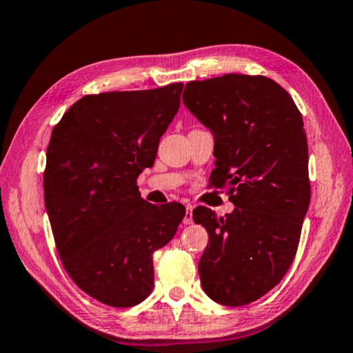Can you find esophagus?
Instances as JSON below:
<instances>
[{"instance_id": "1", "label": "esophagus", "mask_w": 353, "mask_h": 353, "mask_svg": "<svg viewBox=\"0 0 353 353\" xmlns=\"http://www.w3.org/2000/svg\"><path fill=\"white\" fill-rule=\"evenodd\" d=\"M193 223V207L187 205L185 207V218H183V224H191Z\"/></svg>"}]
</instances>
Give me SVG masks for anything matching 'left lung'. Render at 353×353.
<instances>
[{
  "label": "left lung",
  "instance_id": "1",
  "mask_svg": "<svg viewBox=\"0 0 353 353\" xmlns=\"http://www.w3.org/2000/svg\"><path fill=\"white\" fill-rule=\"evenodd\" d=\"M183 104L214 135L212 188L235 210H193L208 232L199 260L205 294L241 307L271 291L294 260L312 187L301 112L266 76L224 74L185 85Z\"/></svg>",
  "mask_w": 353,
  "mask_h": 353
}]
</instances>
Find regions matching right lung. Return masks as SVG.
<instances>
[{
	"instance_id": "add662e5",
	"label": "right lung",
	"mask_w": 353,
	"mask_h": 353,
	"mask_svg": "<svg viewBox=\"0 0 353 353\" xmlns=\"http://www.w3.org/2000/svg\"><path fill=\"white\" fill-rule=\"evenodd\" d=\"M182 88L87 94L52 129L43 191L56 249L71 280L105 305L132 307L151 294L152 254L185 216L182 204H149L137 187Z\"/></svg>"
}]
</instances>
